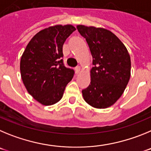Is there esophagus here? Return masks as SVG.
Wrapping results in <instances>:
<instances>
[{
    "label": "esophagus",
    "mask_w": 151,
    "mask_h": 151,
    "mask_svg": "<svg viewBox=\"0 0 151 151\" xmlns=\"http://www.w3.org/2000/svg\"><path fill=\"white\" fill-rule=\"evenodd\" d=\"M81 71V67L80 66H77V67L75 68V72L76 74H78L79 72Z\"/></svg>",
    "instance_id": "esophagus-1"
}]
</instances>
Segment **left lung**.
Segmentation results:
<instances>
[{
	"label": "left lung",
	"mask_w": 151,
	"mask_h": 151,
	"mask_svg": "<svg viewBox=\"0 0 151 151\" xmlns=\"http://www.w3.org/2000/svg\"><path fill=\"white\" fill-rule=\"evenodd\" d=\"M77 28L87 42L94 65L90 84L82 90L83 99L93 108H107L117 101L128 84L130 55L124 44L108 30L81 25Z\"/></svg>",
	"instance_id": "1"
}]
</instances>
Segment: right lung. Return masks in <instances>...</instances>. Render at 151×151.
Segmentation results:
<instances>
[{"instance_id": "right-lung-1", "label": "right lung", "mask_w": 151, "mask_h": 151, "mask_svg": "<svg viewBox=\"0 0 151 151\" xmlns=\"http://www.w3.org/2000/svg\"><path fill=\"white\" fill-rule=\"evenodd\" d=\"M76 30L73 25H55L41 30L28 43L20 61V71L27 91L43 105L60 100L74 70L65 66L62 47Z\"/></svg>"}]
</instances>
